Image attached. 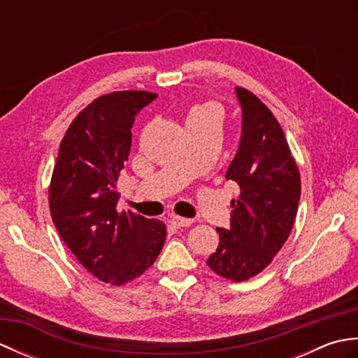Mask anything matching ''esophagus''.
I'll return each instance as SVG.
<instances>
[{
  "instance_id": "esophagus-1",
  "label": "esophagus",
  "mask_w": 358,
  "mask_h": 358,
  "mask_svg": "<svg viewBox=\"0 0 358 358\" xmlns=\"http://www.w3.org/2000/svg\"><path fill=\"white\" fill-rule=\"evenodd\" d=\"M171 224H172L173 227H177V229H180V227L191 226V224H192V220H191V218L178 217V215H172V217H171Z\"/></svg>"
}]
</instances>
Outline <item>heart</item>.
Here are the masks:
<instances>
[{
  "mask_svg": "<svg viewBox=\"0 0 358 358\" xmlns=\"http://www.w3.org/2000/svg\"><path fill=\"white\" fill-rule=\"evenodd\" d=\"M209 112H215V108L210 104L206 106H195L191 110H189V115H201V113H209ZM187 115V117H189Z\"/></svg>",
  "mask_w": 358,
  "mask_h": 358,
  "instance_id": "obj_1",
  "label": "heart"
}]
</instances>
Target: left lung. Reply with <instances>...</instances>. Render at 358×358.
I'll use <instances>...</instances> for the list:
<instances>
[{"label":"left lung","instance_id":"1","mask_svg":"<svg viewBox=\"0 0 358 358\" xmlns=\"http://www.w3.org/2000/svg\"><path fill=\"white\" fill-rule=\"evenodd\" d=\"M243 112L238 150L226 172L240 187L231 201V227H217L220 245L208 258L217 275L245 281L260 273L292 231L300 172L283 129L252 92L235 87Z\"/></svg>","mask_w":358,"mask_h":358}]
</instances>
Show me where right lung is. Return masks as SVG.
I'll return each mask as SVG.
<instances>
[{
	"mask_svg": "<svg viewBox=\"0 0 358 358\" xmlns=\"http://www.w3.org/2000/svg\"><path fill=\"white\" fill-rule=\"evenodd\" d=\"M155 98L144 90L96 98L66 131L53 167L49 208L59 237L92 275L113 286L146 272L166 240L163 222L117 210L135 115Z\"/></svg>",
	"mask_w": 358,
	"mask_h": 358,
	"instance_id": "right-lung-1",
	"label": "right lung"
}]
</instances>
